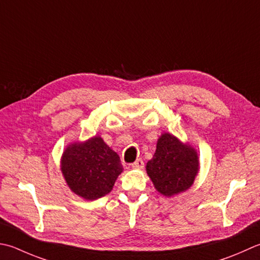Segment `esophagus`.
<instances>
[{"instance_id":"1","label":"esophagus","mask_w":260,"mask_h":260,"mask_svg":"<svg viewBox=\"0 0 260 260\" xmlns=\"http://www.w3.org/2000/svg\"><path fill=\"white\" fill-rule=\"evenodd\" d=\"M132 168H133V169H143V168H144L143 160L137 159L135 162L132 164Z\"/></svg>"}]
</instances>
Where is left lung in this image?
Listing matches in <instances>:
<instances>
[{"label":"left lung","mask_w":260,"mask_h":260,"mask_svg":"<svg viewBox=\"0 0 260 260\" xmlns=\"http://www.w3.org/2000/svg\"><path fill=\"white\" fill-rule=\"evenodd\" d=\"M145 168L155 189L161 195L172 197L194 184L200 171V157L194 146L164 133L157 139L155 153Z\"/></svg>","instance_id":"left-lung-1"}]
</instances>
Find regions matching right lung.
Listing matches in <instances>:
<instances>
[{
  "label": "right lung",
  "mask_w": 260,
  "mask_h": 260,
  "mask_svg": "<svg viewBox=\"0 0 260 260\" xmlns=\"http://www.w3.org/2000/svg\"><path fill=\"white\" fill-rule=\"evenodd\" d=\"M123 170L119 155L99 135L69 144L60 157L66 185L85 201L109 194Z\"/></svg>",
  "instance_id": "add662e5"
}]
</instances>
